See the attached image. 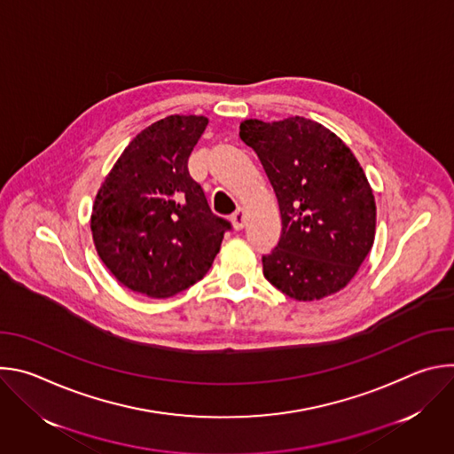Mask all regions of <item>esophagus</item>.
I'll return each mask as SVG.
<instances>
[{
  "label": "esophagus",
  "mask_w": 454,
  "mask_h": 454,
  "mask_svg": "<svg viewBox=\"0 0 454 454\" xmlns=\"http://www.w3.org/2000/svg\"><path fill=\"white\" fill-rule=\"evenodd\" d=\"M231 223H233V228L235 230H242L244 228V208H237L231 215Z\"/></svg>",
  "instance_id": "obj_1"
}]
</instances>
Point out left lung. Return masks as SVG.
I'll use <instances>...</instances> for the list:
<instances>
[{
    "mask_svg": "<svg viewBox=\"0 0 454 454\" xmlns=\"http://www.w3.org/2000/svg\"><path fill=\"white\" fill-rule=\"evenodd\" d=\"M239 137L261 160L282 215L280 240L262 254L264 277L300 301L338 293L375 235V201L359 161L329 129L301 116L244 120Z\"/></svg>",
    "mask_w": 454,
    "mask_h": 454,
    "instance_id": "1",
    "label": "left lung"
}]
</instances>
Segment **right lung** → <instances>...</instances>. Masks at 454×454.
Returning a JSON list of instances; mask_svg holds the SVG:
<instances>
[{
  "label": "right lung",
  "mask_w": 454,
  "mask_h": 454,
  "mask_svg": "<svg viewBox=\"0 0 454 454\" xmlns=\"http://www.w3.org/2000/svg\"><path fill=\"white\" fill-rule=\"evenodd\" d=\"M208 118L172 114L125 147L100 186L91 231L98 256L120 284L151 298L201 280L231 223L215 215L188 158Z\"/></svg>",
  "instance_id": "add662e5"
}]
</instances>
